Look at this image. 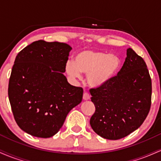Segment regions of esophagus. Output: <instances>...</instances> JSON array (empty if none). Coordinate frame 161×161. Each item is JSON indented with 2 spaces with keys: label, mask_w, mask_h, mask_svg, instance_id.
<instances>
[{
  "label": "esophagus",
  "mask_w": 161,
  "mask_h": 161,
  "mask_svg": "<svg viewBox=\"0 0 161 161\" xmlns=\"http://www.w3.org/2000/svg\"><path fill=\"white\" fill-rule=\"evenodd\" d=\"M83 99H84L85 101L90 99V95L88 92H84V94H83Z\"/></svg>",
  "instance_id": "obj_1"
}]
</instances>
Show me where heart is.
<instances>
[{
  "label": "heart",
  "mask_w": 161,
  "mask_h": 161,
  "mask_svg": "<svg viewBox=\"0 0 161 161\" xmlns=\"http://www.w3.org/2000/svg\"><path fill=\"white\" fill-rule=\"evenodd\" d=\"M120 64L117 55L86 49L76 53L75 61L68 60L66 70L68 75L75 79H80L81 73L87 74L88 84L92 87H99L108 83L115 75Z\"/></svg>",
  "instance_id": "obj_1"
}]
</instances>
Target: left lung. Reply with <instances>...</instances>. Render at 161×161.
Instances as JSON below:
<instances>
[{"label":"left lung","instance_id":"1","mask_svg":"<svg viewBox=\"0 0 161 161\" xmlns=\"http://www.w3.org/2000/svg\"><path fill=\"white\" fill-rule=\"evenodd\" d=\"M117 75L108 83L91 88L95 112L92 129L110 140L124 138L141 126L151 104V79L145 60L132 48Z\"/></svg>","mask_w":161,"mask_h":161}]
</instances>
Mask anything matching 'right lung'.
Instances as JSON below:
<instances>
[{
    "mask_svg": "<svg viewBox=\"0 0 161 161\" xmlns=\"http://www.w3.org/2000/svg\"><path fill=\"white\" fill-rule=\"evenodd\" d=\"M71 49L66 43L39 40L16 57L9 101L17 125L31 136H54L69 112L82 101V88L71 86L64 75Z\"/></svg>",
    "mask_w": 161,
    "mask_h": 161,
    "instance_id": "obj_1",
    "label": "right lung"
}]
</instances>
